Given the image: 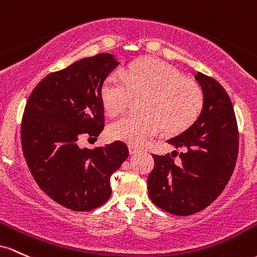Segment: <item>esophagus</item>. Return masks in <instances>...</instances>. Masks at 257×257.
Masks as SVG:
<instances>
[{
	"label": "esophagus",
	"mask_w": 257,
	"mask_h": 257,
	"mask_svg": "<svg viewBox=\"0 0 257 257\" xmlns=\"http://www.w3.org/2000/svg\"><path fill=\"white\" fill-rule=\"evenodd\" d=\"M128 152L130 154H137V153L141 152V149H138L137 147L135 146H128Z\"/></svg>",
	"instance_id": "1"
}]
</instances>
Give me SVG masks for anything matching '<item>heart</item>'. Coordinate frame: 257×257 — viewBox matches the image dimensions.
<instances>
[{
	"instance_id": "heart-1",
	"label": "heart",
	"mask_w": 257,
	"mask_h": 257,
	"mask_svg": "<svg viewBox=\"0 0 257 257\" xmlns=\"http://www.w3.org/2000/svg\"><path fill=\"white\" fill-rule=\"evenodd\" d=\"M134 94H147L144 115L123 114L108 128L111 138L131 146H142L163 128L170 134L182 131L197 119L203 105V92L197 83L159 60L138 63L123 74H110L103 83L102 100L109 114L125 109Z\"/></svg>"
}]
</instances>
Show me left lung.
I'll list each match as a JSON object with an SVG mask.
<instances>
[{
  "label": "left lung",
  "instance_id": "obj_1",
  "mask_svg": "<svg viewBox=\"0 0 257 257\" xmlns=\"http://www.w3.org/2000/svg\"><path fill=\"white\" fill-rule=\"evenodd\" d=\"M203 91V108L186 131L167 140L182 148L180 161L171 155H153L155 166L148 176L152 201L177 216L197 214L209 206L228 183L238 157L237 119L226 90L212 77L195 73Z\"/></svg>",
  "mask_w": 257,
  "mask_h": 257
}]
</instances>
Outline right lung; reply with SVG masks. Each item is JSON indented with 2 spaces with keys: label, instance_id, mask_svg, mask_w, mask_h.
<instances>
[{
  "label": "right lung",
  "instance_id": "right-lung-1",
  "mask_svg": "<svg viewBox=\"0 0 257 257\" xmlns=\"http://www.w3.org/2000/svg\"><path fill=\"white\" fill-rule=\"evenodd\" d=\"M120 63L110 53L75 62L34 88L22 120V147L36 183L74 211H90L111 195L110 176L128 157L125 143L80 148L104 128L102 87Z\"/></svg>",
  "mask_w": 257,
  "mask_h": 257
}]
</instances>
